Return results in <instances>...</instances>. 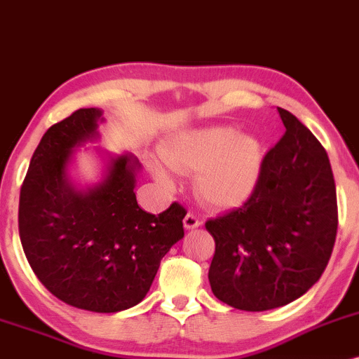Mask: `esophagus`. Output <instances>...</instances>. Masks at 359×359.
Segmentation results:
<instances>
[{
  "label": "esophagus",
  "mask_w": 359,
  "mask_h": 359,
  "mask_svg": "<svg viewBox=\"0 0 359 359\" xmlns=\"http://www.w3.org/2000/svg\"><path fill=\"white\" fill-rule=\"evenodd\" d=\"M184 227L187 229H196V227H200L201 225V220H200V217L196 215L195 212H188L187 215H184Z\"/></svg>",
  "instance_id": "esophagus-1"
}]
</instances>
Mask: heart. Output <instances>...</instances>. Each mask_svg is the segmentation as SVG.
<instances>
[{
    "label": "heart",
    "mask_w": 359,
    "mask_h": 359,
    "mask_svg": "<svg viewBox=\"0 0 359 359\" xmlns=\"http://www.w3.org/2000/svg\"><path fill=\"white\" fill-rule=\"evenodd\" d=\"M161 156L175 171H196V191L220 207L243 203L255 190L261 169L259 142L229 127L181 134L163 147ZM156 176L171 184L164 169L156 168Z\"/></svg>",
    "instance_id": "heart-1"
}]
</instances>
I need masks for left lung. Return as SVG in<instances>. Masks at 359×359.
Returning <instances> with one entry per match:
<instances>
[{
  "mask_svg": "<svg viewBox=\"0 0 359 359\" xmlns=\"http://www.w3.org/2000/svg\"><path fill=\"white\" fill-rule=\"evenodd\" d=\"M283 137L264 154L251 196L213 217L208 280L213 295L248 312L283 307L319 281L337 233L336 183L327 152L290 111Z\"/></svg>",
  "mask_w": 359,
  "mask_h": 359,
  "instance_id": "left-lung-1",
  "label": "left lung"
}]
</instances>
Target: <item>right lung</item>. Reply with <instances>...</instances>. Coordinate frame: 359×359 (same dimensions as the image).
<instances>
[{"instance_id":"obj_1","label":"right lung","mask_w":359,"mask_h":359,"mask_svg":"<svg viewBox=\"0 0 359 359\" xmlns=\"http://www.w3.org/2000/svg\"><path fill=\"white\" fill-rule=\"evenodd\" d=\"M102 111L79 108L46 132L20 190L18 231L32 269L54 297L98 313L134 307L147 295L159 263L183 239L187 208L159 215L135 200L132 156L111 159L107 178L88 191L67 181L72 149L96 135Z\"/></svg>"}]
</instances>
